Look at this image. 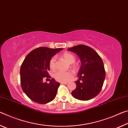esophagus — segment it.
<instances>
[{
  "label": "esophagus",
  "mask_w": 128,
  "mask_h": 128,
  "mask_svg": "<svg viewBox=\"0 0 128 128\" xmlns=\"http://www.w3.org/2000/svg\"><path fill=\"white\" fill-rule=\"evenodd\" d=\"M61 84H68V82H61L60 83Z\"/></svg>",
  "instance_id": "obj_1"
}]
</instances>
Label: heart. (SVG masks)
I'll list each match as a JSON object with an SVG mask.
<instances>
[{
	"label": "heart",
	"mask_w": 128,
	"mask_h": 128,
	"mask_svg": "<svg viewBox=\"0 0 128 128\" xmlns=\"http://www.w3.org/2000/svg\"><path fill=\"white\" fill-rule=\"evenodd\" d=\"M62 58L68 64H72L75 60V56L72 54L65 53L62 56ZM49 66L52 70H55L56 68V57H52L49 61ZM73 72L71 71L64 72L62 70H58L54 74V77L56 80L62 82H66L68 81L73 76Z\"/></svg>",
	"instance_id": "heart-1"
}]
</instances>
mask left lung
Segmentation results:
<instances>
[{
	"mask_svg": "<svg viewBox=\"0 0 128 128\" xmlns=\"http://www.w3.org/2000/svg\"><path fill=\"white\" fill-rule=\"evenodd\" d=\"M68 50L76 54L81 61L79 79L75 82L76 87L72 92V96L83 101L93 99L100 93L106 78L101 57L95 50L86 45H76Z\"/></svg>",
	"mask_w": 128,
	"mask_h": 128,
	"instance_id": "obj_1",
	"label": "left lung"
}]
</instances>
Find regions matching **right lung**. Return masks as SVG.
Segmentation results:
<instances>
[{"label":"right lung","instance_id":"add662e5","mask_svg":"<svg viewBox=\"0 0 128 128\" xmlns=\"http://www.w3.org/2000/svg\"><path fill=\"white\" fill-rule=\"evenodd\" d=\"M63 49L41 47L35 49L26 56L21 66L20 82L24 92L32 101L38 104H46L56 98L60 83L54 79L50 83L44 82V78H50L49 61Z\"/></svg>","mask_w":128,"mask_h":128}]
</instances>
